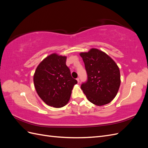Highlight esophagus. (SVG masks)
Masks as SVG:
<instances>
[{"label": "esophagus", "instance_id": "1", "mask_svg": "<svg viewBox=\"0 0 148 148\" xmlns=\"http://www.w3.org/2000/svg\"><path fill=\"white\" fill-rule=\"evenodd\" d=\"M77 80L78 83H79V78H77Z\"/></svg>", "mask_w": 148, "mask_h": 148}]
</instances>
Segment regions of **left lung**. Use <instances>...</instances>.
<instances>
[{
    "label": "left lung",
    "instance_id": "1",
    "mask_svg": "<svg viewBox=\"0 0 148 148\" xmlns=\"http://www.w3.org/2000/svg\"><path fill=\"white\" fill-rule=\"evenodd\" d=\"M87 73V80L81 88L92 104L103 106L114 99L120 85V74L115 62L96 49L80 53Z\"/></svg>",
    "mask_w": 148,
    "mask_h": 148
}]
</instances>
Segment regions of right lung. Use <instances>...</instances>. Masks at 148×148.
Wrapping results in <instances>:
<instances>
[{"mask_svg":"<svg viewBox=\"0 0 148 148\" xmlns=\"http://www.w3.org/2000/svg\"><path fill=\"white\" fill-rule=\"evenodd\" d=\"M65 56L52 53L38 66L33 81L36 90L46 104L60 108L68 103L77 81L71 77Z\"/></svg>","mask_w":148,"mask_h":148,"instance_id":"add662e5","label":"right lung"}]
</instances>
